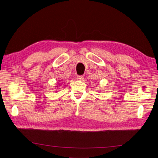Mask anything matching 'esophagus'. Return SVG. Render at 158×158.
Masks as SVG:
<instances>
[{"label":"esophagus","instance_id":"esophagus-1","mask_svg":"<svg viewBox=\"0 0 158 158\" xmlns=\"http://www.w3.org/2000/svg\"><path fill=\"white\" fill-rule=\"evenodd\" d=\"M83 77H84L83 75H79V76L77 77V79L79 80V81H83V79H84Z\"/></svg>","mask_w":158,"mask_h":158}]
</instances>
